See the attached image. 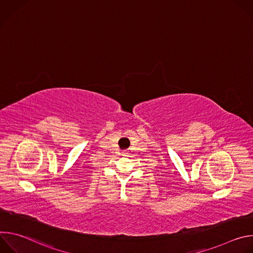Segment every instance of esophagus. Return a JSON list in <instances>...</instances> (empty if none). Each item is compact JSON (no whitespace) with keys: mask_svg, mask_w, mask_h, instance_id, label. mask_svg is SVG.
<instances>
[{"mask_svg":"<svg viewBox=\"0 0 253 253\" xmlns=\"http://www.w3.org/2000/svg\"><path fill=\"white\" fill-rule=\"evenodd\" d=\"M124 153H126V152H124Z\"/></svg>","mask_w":253,"mask_h":253,"instance_id":"34e87169","label":"esophagus"}]
</instances>
